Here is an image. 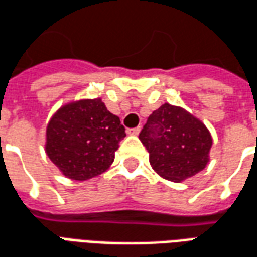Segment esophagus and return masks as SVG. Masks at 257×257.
Returning a JSON list of instances; mask_svg holds the SVG:
<instances>
[{
	"label": "esophagus",
	"mask_w": 257,
	"mask_h": 257,
	"mask_svg": "<svg viewBox=\"0 0 257 257\" xmlns=\"http://www.w3.org/2000/svg\"><path fill=\"white\" fill-rule=\"evenodd\" d=\"M128 134L129 135H139L140 134V126H138V128L128 129Z\"/></svg>",
	"instance_id": "1"
}]
</instances>
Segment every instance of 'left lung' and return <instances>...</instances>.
<instances>
[{
    "instance_id": "obj_1",
    "label": "left lung",
    "mask_w": 257,
    "mask_h": 257,
    "mask_svg": "<svg viewBox=\"0 0 257 257\" xmlns=\"http://www.w3.org/2000/svg\"><path fill=\"white\" fill-rule=\"evenodd\" d=\"M139 139L149 151L153 169L172 182L191 178L209 162L210 132L182 107L165 103L153 111Z\"/></svg>"
}]
</instances>
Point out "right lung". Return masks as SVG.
I'll return each mask as SVG.
<instances>
[{"instance_id": "right-lung-1", "label": "right lung", "mask_w": 257, "mask_h": 257, "mask_svg": "<svg viewBox=\"0 0 257 257\" xmlns=\"http://www.w3.org/2000/svg\"><path fill=\"white\" fill-rule=\"evenodd\" d=\"M125 136L119 118L101 99H81L49 119L45 151L66 178L81 182L106 172Z\"/></svg>"}]
</instances>
